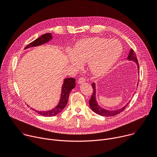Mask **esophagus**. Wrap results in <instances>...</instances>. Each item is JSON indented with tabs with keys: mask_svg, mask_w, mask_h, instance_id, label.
Here are the masks:
<instances>
[{
	"mask_svg": "<svg viewBox=\"0 0 157 157\" xmlns=\"http://www.w3.org/2000/svg\"><path fill=\"white\" fill-rule=\"evenodd\" d=\"M86 82V79L83 77H81V78H79L78 80V84H82V83H84Z\"/></svg>",
	"mask_w": 157,
	"mask_h": 157,
	"instance_id": "34e87169",
	"label": "esophagus"
}]
</instances>
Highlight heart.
I'll return each instance as SVG.
<instances>
[{
  "mask_svg": "<svg viewBox=\"0 0 157 157\" xmlns=\"http://www.w3.org/2000/svg\"><path fill=\"white\" fill-rule=\"evenodd\" d=\"M122 53V44L116 40L94 37L78 41L69 55V63L77 68L81 63H87L93 75L97 76L105 74L120 58Z\"/></svg>",
  "mask_w": 157,
  "mask_h": 157,
  "instance_id": "obj_1",
  "label": "heart"
}]
</instances>
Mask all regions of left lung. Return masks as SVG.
<instances>
[{
	"instance_id": "obj_1",
	"label": "left lung",
	"mask_w": 157,
	"mask_h": 157,
	"mask_svg": "<svg viewBox=\"0 0 157 157\" xmlns=\"http://www.w3.org/2000/svg\"><path fill=\"white\" fill-rule=\"evenodd\" d=\"M127 59L128 60H131L135 62L137 65V68H138V73L139 74V62L137 60V58L136 57V55L134 53L133 50L132 49L130 51L129 55L128 56ZM139 84V82L137 84V85ZM92 86H93V94L92 96L89 101V106H90L91 109H92V110L93 112H94L95 113L102 116H105V117H111V116H116L119 114H120L121 113L123 110H125V109L126 108V107L127 106V105L128 104V103H127L124 107H123L121 109H117V110H108L106 109H104L102 107H101L97 101H96V86H95V83H93L92 84Z\"/></svg>"
}]
</instances>
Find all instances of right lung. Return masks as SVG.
I'll return each instance as SVG.
<instances>
[{
	"label": "right lung",
	"instance_id": "obj_1",
	"mask_svg": "<svg viewBox=\"0 0 157 157\" xmlns=\"http://www.w3.org/2000/svg\"><path fill=\"white\" fill-rule=\"evenodd\" d=\"M52 33H45L30 44H29L25 48V49L30 48V47H36L39 45H41V44L45 43L48 41H49L50 40L52 39ZM76 86V82H75V79L73 78H66L64 79L63 81V84L61 87V98L60 100L59 101L58 104L53 109L47 110V111H38V110H35L37 113L39 114L45 116V117H52L56 116L58 113H59L65 107L67 103H68V97L69 94L71 92L72 89ZM32 109V108H31ZM34 110L33 109H32Z\"/></svg>",
	"mask_w": 157,
	"mask_h": 157
}]
</instances>
